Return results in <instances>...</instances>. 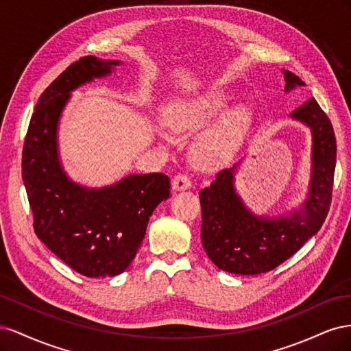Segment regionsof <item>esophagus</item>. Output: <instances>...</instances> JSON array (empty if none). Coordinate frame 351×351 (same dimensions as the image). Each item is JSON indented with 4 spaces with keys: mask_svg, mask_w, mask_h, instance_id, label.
Here are the masks:
<instances>
[{
    "mask_svg": "<svg viewBox=\"0 0 351 351\" xmlns=\"http://www.w3.org/2000/svg\"><path fill=\"white\" fill-rule=\"evenodd\" d=\"M192 186V182H190V178L186 174H177L173 178V187L174 190H186Z\"/></svg>",
    "mask_w": 351,
    "mask_h": 351,
    "instance_id": "esophagus-1",
    "label": "esophagus"
}]
</instances>
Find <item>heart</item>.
Here are the masks:
<instances>
[{"instance_id": "obj_1", "label": "heart", "mask_w": 351, "mask_h": 351, "mask_svg": "<svg viewBox=\"0 0 351 351\" xmlns=\"http://www.w3.org/2000/svg\"><path fill=\"white\" fill-rule=\"evenodd\" d=\"M226 104V93L218 88H210L169 102L164 110V120L173 132L192 134L209 125ZM249 121L250 111L246 105H236L227 110L219 121L196 141L193 154L197 161L206 167L224 164L234 152ZM159 137L168 139L162 130Z\"/></svg>"}]
</instances>
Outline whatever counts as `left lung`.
Instances as JSON below:
<instances>
[{"label":"left lung","instance_id":"1","mask_svg":"<svg viewBox=\"0 0 351 351\" xmlns=\"http://www.w3.org/2000/svg\"><path fill=\"white\" fill-rule=\"evenodd\" d=\"M282 73L285 92L304 86L294 73ZM290 117L306 124L312 133L309 193L300 209L281 217L254 215L236 192L237 164L219 171L210 186L199 193L202 244L209 259L222 271L239 275L272 271L315 236L328 215L337 161L332 124L315 98Z\"/></svg>","mask_w":351,"mask_h":351}]
</instances>
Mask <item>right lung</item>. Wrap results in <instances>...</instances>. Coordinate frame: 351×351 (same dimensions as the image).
I'll return each mask as SVG.
<instances>
[{"instance_id":"add662e5","label":"right lung","mask_w":351,"mask_h":351,"mask_svg":"<svg viewBox=\"0 0 351 351\" xmlns=\"http://www.w3.org/2000/svg\"><path fill=\"white\" fill-rule=\"evenodd\" d=\"M120 61L83 57L40 95L23 146L22 177L38 239L71 269L89 278L115 277L139 250L152 212L169 197L161 173L132 174L102 189L71 182L58 156L57 130L70 92L108 76Z\"/></svg>"}]
</instances>
